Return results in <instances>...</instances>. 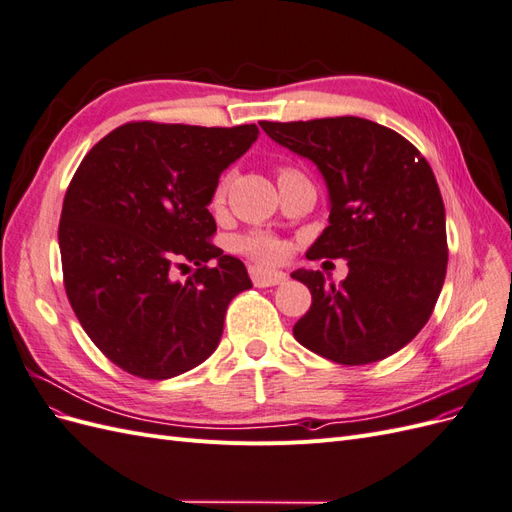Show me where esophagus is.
Wrapping results in <instances>:
<instances>
[{
  "label": "esophagus",
  "mask_w": 512,
  "mask_h": 512,
  "mask_svg": "<svg viewBox=\"0 0 512 512\" xmlns=\"http://www.w3.org/2000/svg\"><path fill=\"white\" fill-rule=\"evenodd\" d=\"M250 277H252L254 286H258V288L280 286V284L286 282V273H282V271H269V269H262V267H256V265L250 267Z\"/></svg>",
  "instance_id": "1"
}]
</instances>
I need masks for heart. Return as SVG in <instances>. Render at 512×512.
Listing matches in <instances>:
<instances>
[{"instance_id":"b5f03b06","label":"heart","mask_w":512,"mask_h":512,"mask_svg":"<svg viewBox=\"0 0 512 512\" xmlns=\"http://www.w3.org/2000/svg\"><path fill=\"white\" fill-rule=\"evenodd\" d=\"M284 173H290V170L284 168L280 175ZM226 194H228V175L220 177L218 183H215L213 194H211L213 211L222 209ZM235 247L241 254L254 258L256 262H262V265H273V262L282 260L284 256V243L280 239H275L273 235H267V232H250V235H243L235 241Z\"/></svg>"}]
</instances>
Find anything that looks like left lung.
<instances>
[{"label": "left lung", "instance_id": "obj_1", "mask_svg": "<svg viewBox=\"0 0 512 512\" xmlns=\"http://www.w3.org/2000/svg\"><path fill=\"white\" fill-rule=\"evenodd\" d=\"M260 128L327 181L329 226L305 256L348 260L339 284L320 271L292 273L312 292L294 339L339 365L395 354L427 324L446 277V215L431 166L404 136L361 117Z\"/></svg>", "mask_w": 512, "mask_h": 512}]
</instances>
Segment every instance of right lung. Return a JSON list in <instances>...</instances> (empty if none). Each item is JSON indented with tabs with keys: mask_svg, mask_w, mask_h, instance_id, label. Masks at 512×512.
I'll return each instance as SVG.
<instances>
[{
	"mask_svg": "<svg viewBox=\"0 0 512 512\" xmlns=\"http://www.w3.org/2000/svg\"><path fill=\"white\" fill-rule=\"evenodd\" d=\"M256 138L254 123L132 121L76 168L59 220L66 294L91 342L128 374L166 380L209 359L228 303L252 288L243 262L209 241L218 228L207 207ZM185 261L197 271L175 283Z\"/></svg>",
	"mask_w": 512,
	"mask_h": 512,
	"instance_id": "right-lung-1",
	"label": "right lung"
}]
</instances>
